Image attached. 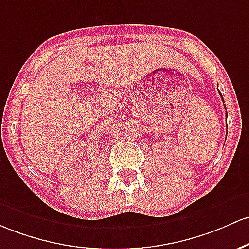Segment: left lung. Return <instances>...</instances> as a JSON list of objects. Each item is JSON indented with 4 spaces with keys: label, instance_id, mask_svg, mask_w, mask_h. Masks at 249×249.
<instances>
[{
    "label": "left lung",
    "instance_id": "left-lung-1",
    "mask_svg": "<svg viewBox=\"0 0 249 249\" xmlns=\"http://www.w3.org/2000/svg\"><path fill=\"white\" fill-rule=\"evenodd\" d=\"M221 97H222V95H221ZM222 99H223V98H222Z\"/></svg>",
    "mask_w": 249,
    "mask_h": 249
}]
</instances>
